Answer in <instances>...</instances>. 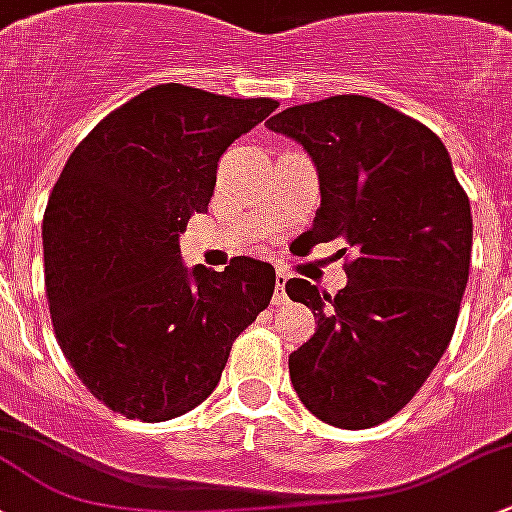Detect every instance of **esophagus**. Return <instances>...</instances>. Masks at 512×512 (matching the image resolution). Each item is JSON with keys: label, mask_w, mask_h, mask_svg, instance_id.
I'll return each mask as SVG.
<instances>
[{"label": "esophagus", "mask_w": 512, "mask_h": 512, "mask_svg": "<svg viewBox=\"0 0 512 512\" xmlns=\"http://www.w3.org/2000/svg\"><path fill=\"white\" fill-rule=\"evenodd\" d=\"M284 284H287V272L277 270V274H274V304H284V301H287Z\"/></svg>", "instance_id": "1"}]
</instances>
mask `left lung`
<instances>
[{"label": "left lung", "instance_id": "8db88e82", "mask_svg": "<svg viewBox=\"0 0 512 512\" xmlns=\"http://www.w3.org/2000/svg\"><path fill=\"white\" fill-rule=\"evenodd\" d=\"M319 171L311 242L343 240L348 284L331 297L284 284L319 319L289 355L306 410L341 429L395 417L444 355L469 282L471 203L441 139L365 95L294 105L267 120Z\"/></svg>", "mask_w": 512, "mask_h": 512}]
</instances>
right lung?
Masks as SVG:
<instances>
[{
  "instance_id": "1",
  "label": "right lung",
  "mask_w": 512,
  "mask_h": 512,
  "mask_svg": "<svg viewBox=\"0 0 512 512\" xmlns=\"http://www.w3.org/2000/svg\"><path fill=\"white\" fill-rule=\"evenodd\" d=\"M279 102L154 85L73 149L43 213L53 331L112 412L164 422L201 405L233 341L267 309L274 267L181 265L179 235L208 211L225 149Z\"/></svg>"
}]
</instances>
